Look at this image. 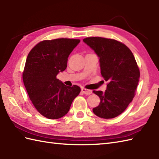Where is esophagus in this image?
Returning a JSON list of instances; mask_svg holds the SVG:
<instances>
[{"instance_id":"esophagus-1","label":"esophagus","mask_w":159,"mask_h":159,"mask_svg":"<svg viewBox=\"0 0 159 159\" xmlns=\"http://www.w3.org/2000/svg\"><path fill=\"white\" fill-rule=\"evenodd\" d=\"M82 92L83 93L86 94V95H90V94L92 93V90H89V89H87L85 88H82L81 89Z\"/></svg>"}]
</instances>
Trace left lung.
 Instances as JSON below:
<instances>
[{
    "label": "left lung",
    "mask_w": 159,
    "mask_h": 159,
    "mask_svg": "<svg viewBox=\"0 0 159 159\" xmlns=\"http://www.w3.org/2000/svg\"><path fill=\"white\" fill-rule=\"evenodd\" d=\"M99 57L100 72L109 82L105 92L93 91L100 98L93 112L104 119L122 113L134 96L140 72L133 54L128 47L115 39L99 37L83 39Z\"/></svg>",
    "instance_id": "left-lung-1"
}]
</instances>
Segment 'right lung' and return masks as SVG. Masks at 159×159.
<instances>
[{
	"label": "right lung",
	"mask_w": 159,
	"mask_h": 159,
	"mask_svg": "<svg viewBox=\"0 0 159 159\" xmlns=\"http://www.w3.org/2000/svg\"><path fill=\"white\" fill-rule=\"evenodd\" d=\"M79 39L45 40L30 51L23 72L29 98L38 112L48 119H59L68 112L80 88L68 87L57 79L67 67V58Z\"/></svg>",
	"instance_id": "obj_1"
}]
</instances>
